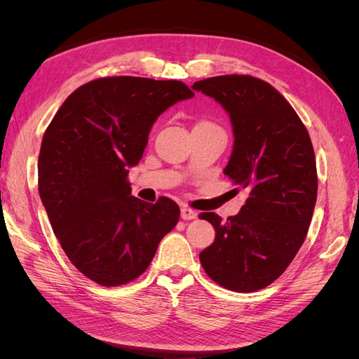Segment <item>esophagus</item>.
I'll use <instances>...</instances> for the list:
<instances>
[{
    "label": "esophagus",
    "instance_id": "esophagus-1",
    "mask_svg": "<svg viewBox=\"0 0 359 359\" xmlns=\"http://www.w3.org/2000/svg\"><path fill=\"white\" fill-rule=\"evenodd\" d=\"M196 217H198V212L189 208V206H182L181 208V219L182 220H193V219H196Z\"/></svg>",
    "mask_w": 359,
    "mask_h": 359
}]
</instances>
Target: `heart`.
Segmentation results:
<instances>
[{
  "instance_id": "obj_1",
  "label": "heart",
  "mask_w": 359,
  "mask_h": 359,
  "mask_svg": "<svg viewBox=\"0 0 359 359\" xmlns=\"http://www.w3.org/2000/svg\"><path fill=\"white\" fill-rule=\"evenodd\" d=\"M196 126H214V124L210 123V121H201V123H198ZM196 126H194V127H196Z\"/></svg>"
}]
</instances>
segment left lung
I'll return each mask as SVG.
<instances>
[{"instance_id": "left-lung-1", "label": "left lung", "mask_w": 359, "mask_h": 359, "mask_svg": "<svg viewBox=\"0 0 359 359\" xmlns=\"http://www.w3.org/2000/svg\"><path fill=\"white\" fill-rule=\"evenodd\" d=\"M191 88L229 114L235 140L223 172L248 191L241 211L226 222L215 212L199 215L215 229L214 243L199 255L201 264L226 289H264L298 253L316 205V160L309 132L285 97L253 76H215Z\"/></svg>"}]
</instances>
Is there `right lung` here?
<instances>
[{
  "label": "right lung",
  "instance_id": "right-lung-1",
  "mask_svg": "<svg viewBox=\"0 0 359 359\" xmlns=\"http://www.w3.org/2000/svg\"><path fill=\"white\" fill-rule=\"evenodd\" d=\"M193 95L180 81L100 78L73 91L43 135V206L70 262L95 283L119 286L144 274L175 227L178 205L132 196L127 175L156 119Z\"/></svg>",
  "mask_w": 359,
  "mask_h": 359
}]
</instances>
